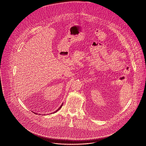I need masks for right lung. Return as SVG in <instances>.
Listing matches in <instances>:
<instances>
[{"mask_svg": "<svg viewBox=\"0 0 146 146\" xmlns=\"http://www.w3.org/2000/svg\"><path fill=\"white\" fill-rule=\"evenodd\" d=\"M62 105H63V104H62L61 105V106H60V107H59V108H58V109H57L56 111H54L53 113H56L57 111H58V110H59V109H60L62 108Z\"/></svg>", "mask_w": 146, "mask_h": 146, "instance_id": "right-lung-1", "label": "right lung"}]
</instances>
